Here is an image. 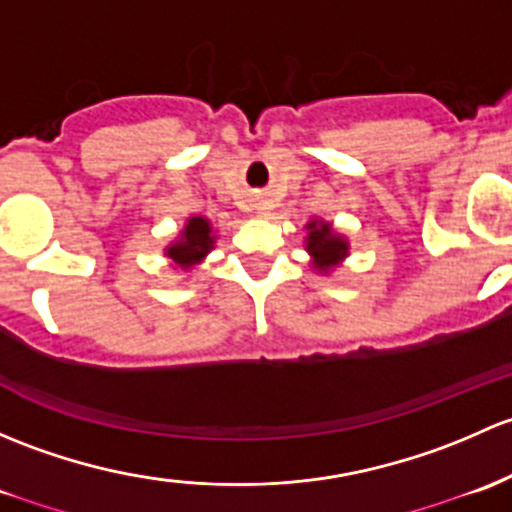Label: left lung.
Segmentation results:
<instances>
[{
	"mask_svg": "<svg viewBox=\"0 0 512 512\" xmlns=\"http://www.w3.org/2000/svg\"><path fill=\"white\" fill-rule=\"evenodd\" d=\"M305 229V251L310 256V266L313 271L333 273L335 268H340L345 263V258L350 256V241H347L345 234L335 229L333 221H325L320 217H313Z\"/></svg>",
	"mask_w": 512,
	"mask_h": 512,
	"instance_id": "1",
	"label": "left lung"
}]
</instances>
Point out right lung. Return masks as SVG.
Here are the masks:
<instances>
[{
  "mask_svg": "<svg viewBox=\"0 0 512 512\" xmlns=\"http://www.w3.org/2000/svg\"><path fill=\"white\" fill-rule=\"evenodd\" d=\"M217 246V231L207 217H187L175 239L165 246V258L177 271H194Z\"/></svg>",
  "mask_w": 512,
  "mask_h": 512,
  "instance_id": "obj_1",
  "label": "right lung"
}]
</instances>
